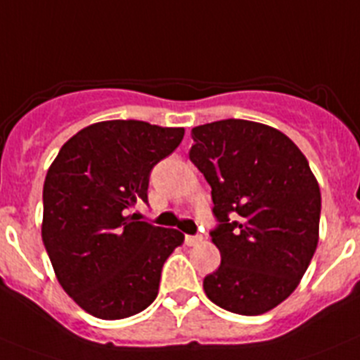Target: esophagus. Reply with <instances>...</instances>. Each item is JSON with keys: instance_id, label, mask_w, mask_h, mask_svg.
Returning a JSON list of instances; mask_svg holds the SVG:
<instances>
[{"instance_id": "1", "label": "esophagus", "mask_w": 360, "mask_h": 360, "mask_svg": "<svg viewBox=\"0 0 360 360\" xmlns=\"http://www.w3.org/2000/svg\"><path fill=\"white\" fill-rule=\"evenodd\" d=\"M201 240H202L201 236H184V243H186V245H188V246L199 245Z\"/></svg>"}]
</instances>
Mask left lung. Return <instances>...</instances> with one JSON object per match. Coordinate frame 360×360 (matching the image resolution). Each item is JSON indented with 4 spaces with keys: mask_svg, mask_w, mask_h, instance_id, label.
Segmentation results:
<instances>
[{
    "mask_svg": "<svg viewBox=\"0 0 360 360\" xmlns=\"http://www.w3.org/2000/svg\"><path fill=\"white\" fill-rule=\"evenodd\" d=\"M190 161L212 186L221 264L202 288L212 302L259 315L286 299L315 254L321 190L290 137L266 124L223 120L192 130Z\"/></svg>",
    "mask_w": 360,
    "mask_h": 360,
    "instance_id": "1",
    "label": "left lung"
}]
</instances>
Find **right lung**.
<instances>
[{"label": "right lung", "mask_w": 360, "mask_h": 360, "mask_svg": "<svg viewBox=\"0 0 360 360\" xmlns=\"http://www.w3.org/2000/svg\"><path fill=\"white\" fill-rule=\"evenodd\" d=\"M183 136L146 121H103L70 137L46 172L43 245L59 284L94 317H130L158 297L162 264L184 236L128 214L148 202L152 168Z\"/></svg>", "instance_id": "right-lung-1"}]
</instances>
